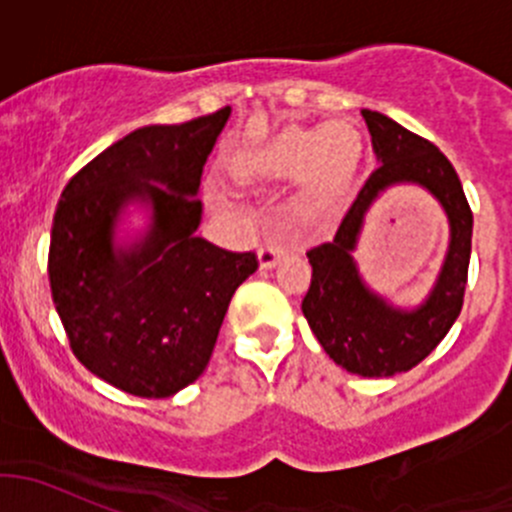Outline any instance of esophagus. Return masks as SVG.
Segmentation results:
<instances>
[{"label": "esophagus", "instance_id": "1", "mask_svg": "<svg viewBox=\"0 0 512 512\" xmlns=\"http://www.w3.org/2000/svg\"><path fill=\"white\" fill-rule=\"evenodd\" d=\"M287 255V245L285 242H265L257 252V262H260V270H270L280 262V257Z\"/></svg>", "mask_w": 512, "mask_h": 512}]
</instances>
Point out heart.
Returning <instances> with one entry per match:
<instances>
[{"instance_id":"obj_1","label":"heart","mask_w":512,"mask_h":512,"mask_svg":"<svg viewBox=\"0 0 512 512\" xmlns=\"http://www.w3.org/2000/svg\"><path fill=\"white\" fill-rule=\"evenodd\" d=\"M364 156V141L349 121L292 126L245 153L235 173L242 183L297 180L294 210L304 223H322L342 205Z\"/></svg>"}]
</instances>
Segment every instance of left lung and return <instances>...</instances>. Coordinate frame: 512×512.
<instances>
[{
	"label": "left lung",
	"mask_w": 512,
	"mask_h": 512,
	"mask_svg": "<svg viewBox=\"0 0 512 512\" xmlns=\"http://www.w3.org/2000/svg\"><path fill=\"white\" fill-rule=\"evenodd\" d=\"M379 168L344 215L332 242L307 252L312 285L302 299L309 329L334 364L369 379L414 369L438 347L463 307L471 262L473 213L451 160L433 143L379 111H361ZM426 189L449 220V247L437 280L416 308H399L365 285L353 252L365 213L389 187Z\"/></svg>",
	"instance_id": "8db88e82"
}]
</instances>
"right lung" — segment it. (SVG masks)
Returning a JSON list of instances; mask_svg holds the SVG:
<instances>
[{
	"mask_svg": "<svg viewBox=\"0 0 512 512\" xmlns=\"http://www.w3.org/2000/svg\"><path fill=\"white\" fill-rule=\"evenodd\" d=\"M230 106L180 126H143L86 163L51 225L49 282L76 359L106 384L168 399L208 366L227 304L255 252L198 237L203 165ZM128 207L147 230L117 237Z\"/></svg>",
	"mask_w": 512,
	"mask_h": 512,
	"instance_id": "add662e5",
	"label": "right lung"
}]
</instances>
